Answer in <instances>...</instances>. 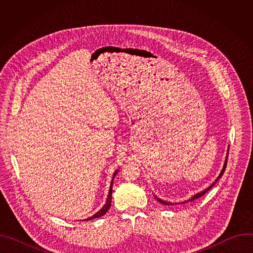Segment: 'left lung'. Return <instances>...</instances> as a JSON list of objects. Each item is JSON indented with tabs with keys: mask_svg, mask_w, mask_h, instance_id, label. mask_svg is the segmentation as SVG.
Wrapping results in <instances>:
<instances>
[{
	"mask_svg": "<svg viewBox=\"0 0 253 253\" xmlns=\"http://www.w3.org/2000/svg\"><path fill=\"white\" fill-rule=\"evenodd\" d=\"M227 157H228V151H227V154H226V158H225V162H224V165H223V168H222V170H221V172H220V174H219V176L216 178V180H215V182H213L208 188H206L205 190H203V191H201V192H199V193H197V194H195L193 197H191L189 200H187V201H184V202H189V201H193V200H195V199H197V198H199V197H201V196H203L207 191H209L214 185H215V183L218 181L219 180V178L223 175V173H224V171H225V168H226V165H227ZM156 199L160 202V203H162V204H164V205H172V203L171 202H166V201H163V200H161V199H159V198H157L156 197ZM184 202H182V203H184Z\"/></svg>",
	"mask_w": 253,
	"mask_h": 253,
	"instance_id": "left-lung-1",
	"label": "left lung"
}]
</instances>
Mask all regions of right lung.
<instances>
[{"instance_id":"right-lung-1","label":"right lung","mask_w":253,"mask_h":253,"mask_svg":"<svg viewBox=\"0 0 253 253\" xmlns=\"http://www.w3.org/2000/svg\"><path fill=\"white\" fill-rule=\"evenodd\" d=\"M117 172H118V170H117V171H115V173H114V175H113L112 181H111V185H110V189H109V194H108V197H107V200H106L105 205L101 208V210H100V211H98V212H97V213H95L93 216H91V217L86 218V219H84V220L88 221V220H91V219H94V218H98V217H100V216H103L104 214H106V212L108 211V209L110 208V206H111V202H112V200H111V199H112V190H113V188H112V186H113V180H114V177L116 176Z\"/></svg>"}]
</instances>
